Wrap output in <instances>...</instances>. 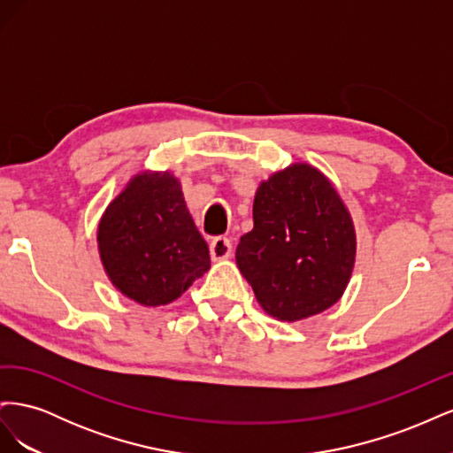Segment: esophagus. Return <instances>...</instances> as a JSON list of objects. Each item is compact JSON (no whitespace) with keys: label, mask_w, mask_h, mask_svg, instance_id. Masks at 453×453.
Instances as JSON below:
<instances>
[{"label":"esophagus","mask_w":453,"mask_h":453,"mask_svg":"<svg viewBox=\"0 0 453 453\" xmlns=\"http://www.w3.org/2000/svg\"><path fill=\"white\" fill-rule=\"evenodd\" d=\"M210 253L213 260H225L232 257V243L228 238H213L210 243Z\"/></svg>","instance_id":"obj_1"}]
</instances>
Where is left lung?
<instances>
[{
    "mask_svg": "<svg viewBox=\"0 0 453 453\" xmlns=\"http://www.w3.org/2000/svg\"><path fill=\"white\" fill-rule=\"evenodd\" d=\"M357 236L349 210L328 177L306 162L258 185L253 230L236 263L257 303L278 321H303L336 304L355 266Z\"/></svg>",
    "mask_w": 453,
    "mask_h": 453,
    "instance_id": "1",
    "label": "left lung"
}]
</instances>
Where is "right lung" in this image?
<instances>
[{
  "mask_svg": "<svg viewBox=\"0 0 453 453\" xmlns=\"http://www.w3.org/2000/svg\"><path fill=\"white\" fill-rule=\"evenodd\" d=\"M109 281L145 308L166 306L210 270V250L172 172L142 170L109 202L98 223Z\"/></svg>",
  "mask_w": 453,
  "mask_h": 453,
  "instance_id": "1",
  "label": "right lung"
}]
</instances>
